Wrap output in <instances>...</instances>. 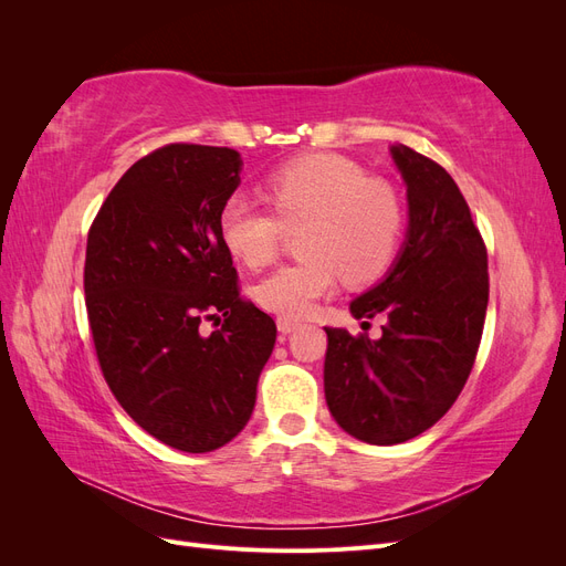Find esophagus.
Returning <instances> with one entry per match:
<instances>
[{"label": "esophagus", "mask_w": 566, "mask_h": 566, "mask_svg": "<svg viewBox=\"0 0 566 566\" xmlns=\"http://www.w3.org/2000/svg\"><path fill=\"white\" fill-rule=\"evenodd\" d=\"M276 325H279V331H281L283 335H287V333H293L300 323L293 321V318H283V316H281V318L276 321Z\"/></svg>", "instance_id": "esophagus-1"}]
</instances>
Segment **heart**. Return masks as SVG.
I'll return each instance as SVG.
<instances>
[{"instance_id": "b5f03b06", "label": "heart", "mask_w": 566, "mask_h": 566, "mask_svg": "<svg viewBox=\"0 0 566 566\" xmlns=\"http://www.w3.org/2000/svg\"><path fill=\"white\" fill-rule=\"evenodd\" d=\"M271 208L235 193L219 212V235L248 266L276 260L287 231L304 254L254 285L262 310L283 318L310 316L314 304L347 285L378 281L397 256L403 210L394 188L366 175L361 165L316 153L276 169L266 179Z\"/></svg>"}]
</instances>
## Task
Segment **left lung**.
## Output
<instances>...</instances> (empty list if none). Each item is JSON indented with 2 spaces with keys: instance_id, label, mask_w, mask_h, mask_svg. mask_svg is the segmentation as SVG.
<instances>
[{
  "instance_id": "left-lung-1",
  "label": "left lung",
  "mask_w": 566,
  "mask_h": 566,
  "mask_svg": "<svg viewBox=\"0 0 566 566\" xmlns=\"http://www.w3.org/2000/svg\"><path fill=\"white\" fill-rule=\"evenodd\" d=\"M406 181L408 241L389 276L352 302L356 318L387 316L382 337L325 328L323 389L335 422L375 447L422 434L465 387L489 304L484 238L439 163L391 146Z\"/></svg>"
}]
</instances>
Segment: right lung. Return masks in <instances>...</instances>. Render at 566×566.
Wrapping results in <instances>:
<instances>
[{
	"label": "right lung",
	"mask_w": 566,
	"mask_h": 566,
	"mask_svg": "<svg viewBox=\"0 0 566 566\" xmlns=\"http://www.w3.org/2000/svg\"><path fill=\"white\" fill-rule=\"evenodd\" d=\"M238 172L233 148H156L113 186L87 235L84 302L101 373L136 424L186 453L243 430L276 345V323L241 295L219 235Z\"/></svg>",
	"instance_id": "add662e5"
}]
</instances>
